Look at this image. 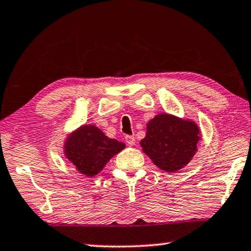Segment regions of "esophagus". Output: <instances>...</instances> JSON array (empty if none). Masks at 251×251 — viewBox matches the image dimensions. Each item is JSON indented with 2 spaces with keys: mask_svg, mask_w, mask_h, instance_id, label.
I'll use <instances>...</instances> for the list:
<instances>
[{
  "mask_svg": "<svg viewBox=\"0 0 251 251\" xmlns=\"http://www.w3.org/2000/svg\"><path fill=\"white\" fill-rule=\"evenodd\" d=\"M125 141H126V143L129 145V147H132V145L135 144V137H134L133 135H126Z\"/></svg>",
  "mask_w": 251,
  "mask_h": 251,
  "instance_id": "34e87169",
  "label": "esophagus"
}]
</instances>
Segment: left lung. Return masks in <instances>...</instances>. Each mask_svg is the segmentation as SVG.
I'll list each match as a JSON object with an SVG mask.
<instances>
[{"label":"left lung","mask_w":251,"mask_h":251,"mask_svg":"<svg viewBox=\"0 0 251 251\" xmlns=\"http://www.w3.org/2000/svg\"><path fill=\"white\" fill-rule=\"evenodd\" d=\"M200 140L201 132L195 122L159 114L148 123L141 147L156 167L176 173L193 159Z\"/></svg>","instance_id":"left-lung-1"}]
</instances>
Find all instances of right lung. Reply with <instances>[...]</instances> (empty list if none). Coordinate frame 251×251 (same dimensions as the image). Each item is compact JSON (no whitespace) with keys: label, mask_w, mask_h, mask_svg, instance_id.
I'll return each mask as SVG.
<instances>
[{"label":"right lung","mask_w":251,"mask_h":251,"mask_svg":"<svg viewBox=\"0 0 251 251\" xmlns=\"http://www.w3.org/2000/svg\"><path fill=\"white\" fill-rule=\"evenodd\" d=\"M123 149V142L107 137L98 127L83 125L66 138L64 154L78 173L93 177Z\"/></svg>","instance_id":"right-lung-1"}]
</instances>
